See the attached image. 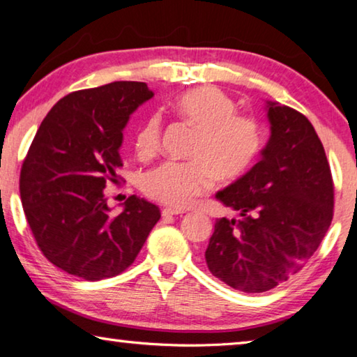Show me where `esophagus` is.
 <instances>
[{
	"instance_id": "34e87169",
	"label": "esophagus",
	"mask_w": 357,
	"mask_h": 357,
	"mask_svg": "<svg viewBox=\"0 0 357 357\" xmlns=\"http://www.w3.org/2000/svg\"><path fill=\"white\" fill-rule=\"evenodd\" d=\"M183 215L184 214V211H181V209H172V208H164L162 209V215L164 217H170V215Z\"/></svg>"
}]
</instances>
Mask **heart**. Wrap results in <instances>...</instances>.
Segmentation results:
<instances>
[{"instance_id": "heart-1", "label": "heart", "mask_w": 357, "mask_h": 357, "mask_svg": "<svg viewBox=\"0 0 357 357\" xmlns=\"http://www.w3.org/2000/svg\"><path fill=\"white\" fill-rule=\"evenodd\" d=\"M172 110L195 129L189 162H165L143 178V192L153 200L174 209L189 208L213 179L233 183L250 170L263 148L258 123L236 113V104L220 89L198 86L179 94ZM162 124L151 116L135 135V151L140 159H151L160 148Z\"/></svg>"}]
</instances>
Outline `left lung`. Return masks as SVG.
I'll return each instance as SVG.
<instances>
[{
	"mask_svg": "<svg viewBox=\"0 0 357 357\" xmlns=\"http://www.w3.org/2000/svg\"><path fill=\"white\" fill-rule=\"evenodd\" d=\"M271 123L261 160L215 198L239 219L215 220L204 252L213 275L263 293L298 274L334 215V183L323 143L304 114L266 102Z\"/></svg>",
	"mask_w": 357,
	"mask_h": 357,
	"instance_id": "left-lung-1",
	"label": "left lung"
}]
</instances>
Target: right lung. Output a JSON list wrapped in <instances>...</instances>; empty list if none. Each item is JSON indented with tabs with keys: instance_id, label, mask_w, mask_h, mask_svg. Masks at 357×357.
Wrapping results in <instances>:
<instances>
[{
	"instance_id": "1",
	"label": "right lung",
	"mask_w": 357,
	"mask_h": 357,
	"mask_svg": "<svg viewBox=\"0 0 357 357\" xmlns=\"http://www.w3.org/2000/svg\"><path fill=\"white\" fill-rule=\"evenodd\" d=\"M153 96L143 82H113L64 96L42 121L22 165L20 198L40 252L64 273L91 282L121 274L160 219L137 195L112 215L104 193L123 167V129Z\"/></svg>"
}]
</instances>
